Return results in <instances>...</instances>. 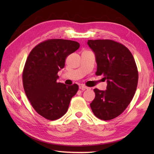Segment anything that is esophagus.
<instances>
[{"label":"esophagus","instance_id":"esophagus-1","mask_svg":"<svg viewBox=\"0 0 154 154\" xmlns=\"http://www.w3.org/2000/svg\"><path fill=\"white\" fill-rule=\"evenodd\" d=\"M79 89L82 90H85L90 89V88L88 87V86H85V85H81L79 86Z\"/></svg>","mask_w":154,"mask_h":154}]
</instances>
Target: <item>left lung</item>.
<instances>
[{
	"instance_id": "8db88e82",
	"label": "left lung",
	"mask_w": 154,
	"mask_h": 154,
	"mask_svg": "<svg viewBox=\"0 0 154 154\" xmlns=\"http://www.w3.org/2000/svg\"><path fill=\"white\" fill-rule=\"evenodd\" d=\"M88 44L95 53L96 75L107 82L105 91L94 89L90 107L98 118L111 120L123 113L134 97L139 79L136 62L129 49L117 41L88 40Z\"/></svg>"
}]
</instances>
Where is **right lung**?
<instances>
[{"mask_svg": "<svg viewBox=\"0 0 154 154\" xmlns=\"http://www.w3.org/2000/svg\"><path fill=\"white\" fill-rule=\"evenodd\" d=\"M79 46L74 41L51 38L36 45L28 56L22 72L24 92L36 113L47 119L63 116L79 89L75 83L66 85L57 79L66 57Z\"/></svg>", "mask_w": 154, "mask_h": 154, "instance_id": "1", "label": "right lung"}]
</instances>
